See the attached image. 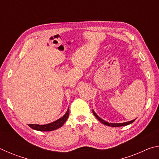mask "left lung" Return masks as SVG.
Wrapping results in <instances>:
<instances>
[{
  "instance_id": "obj_1",
  "label": "left lung",
  "mask_w": 159,
  "mask_h": 159,
  "mask_svg": "<svg viewBox=\"0 0 159 159\" xmlns=\"http://www.w3.org/2000/svg\"><path fill=\"white\" fill-rule=\"evenodd\" d=\"M93 113L95 116L98 118V119L102 123H103V124L106 125H108V126H111V127H120V126H125V125H127L129 124H131L132 123H133L135 119L134 120H132L130 121H128V122H125V123H109V122H107L105 120H104L103 119H102L100 117H99L98 115L96 114V113L93 111Z\"/></svg>"
}]
</instances>
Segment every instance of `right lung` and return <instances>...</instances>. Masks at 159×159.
<instances>
[{
	"instance_id": "obj_1",
	"label": "right lung",
	"mask_w": 159,
	"mask_h": 159,
	"mask_svg": "<svg viewBox=\"0 0 159 159\" xmlns=\"http://www.w3.org/2000/svg\"><path fill=\"white\" fill-rule=\"evenodd\" d=\"M69 115V109L68 108L66 114H64L62 117L59 118L58 120H55L52 123H48L45 125H39V124H29L28 125L32 129L39 131H52L55 130L56 129L60 128L64 125V123L66 122L67 118Z\"/></svg>"
}]
</instances>
